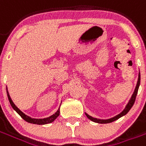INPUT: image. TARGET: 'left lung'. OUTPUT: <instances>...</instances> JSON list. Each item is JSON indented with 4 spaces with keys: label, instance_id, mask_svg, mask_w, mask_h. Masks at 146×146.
Here are the masks:
<instances>
[{
    "label": "left lung",
    "instance_id": "1",
    "mask_svg": "<svg viewBox=\"0 0 146 146\" xmlns=\"http://www.w3.org/2000/svg\"><path fill=\"white\" fill-rule=\"evenodd\" d=\"M140 79H141V76H140V72H139V73H138V82H137V84H136V87H135V92H134V93H133V95H131V98H130L128 103L127 104V106H126L125 108H124V110H123L121 113H119L118 115L113 116V117H112V118H110V119H98V118H95V117H92V116H90V115H88V113H85V115L87 116V117H88L89 119H91L92 121H93V122L98 123H109L113 122V121H115V120H116V119H118L119 118H120L121 116L126 115V114L129 112V110L131 109V107L133 106V105H134V103H135V98H136V96H137V94H138V88H139V85H140Z\"/></svg>",
    "mask_w": 146,
    "mask_h": 146
}]
</instances>
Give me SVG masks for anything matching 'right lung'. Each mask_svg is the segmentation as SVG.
Masks as SVG:
<instances>
[{
  "instance_id": "obj_1",
  "label": "right lung",
  "mask_w": 146,
  "mask_h": 146,
  "mask_svg": "<svg viewBox=\"0 0 146 146\" xmlns=\"http://www.w3.org/2000/svg\"><path fill=\"white\" fill-rule=\"evenodd\" d=\"M7 89V88H6ZM7 95H8V100H9V102H10V104H11V107L14 109V110H15L17 113L19 115V116L24 119V120H26L27 122L30 123H34V124H39V125H43V124H47V123H50L53 122L54 119L57 118L58 116H59V113H60V111H59V108H58V110L55 112V113L53 114V115H51V116H49V117H47V118H44V119H34V118H31L30 116H27L26 115L25 113H23L22 111H21L19 108L14 104V102H12L11 100V97H10V95H9V93L8 92V89H7Z\"/></svg>"
}]
</instances>
